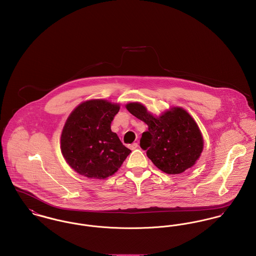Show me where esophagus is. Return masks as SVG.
Returning <instances> with one entry per match:
<instances>
[{"instance_id":"1","label":"esophagus","mask_w":256,"mask_h":256,"mask_svg":"<svg viewBox=\"0 0 256 256\" xmlns=\"http://www.w3.org/2000/svg\"><path fill=\"white\" fill-rule=\"evenodd\" d=\"M138 147V144L136 142H134V143H132V144L130 145V148L132 150H134V149H136Z\"/></svg>"}]
</instances>
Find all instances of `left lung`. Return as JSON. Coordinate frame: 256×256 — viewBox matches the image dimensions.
I'll return each instance as SVG.
<instances>
[{
	"instance_id": "8db88e82",
	"label": "left lung",
	"mask_w": 256,
	"mask_h": 256,
	"mask_svg": "<svg viewBox=\"0 0 256 256\" xmlns=\"http://www.w3.org/2000/svg\"><path fill=\"white\" fill-rule=\"evenodd\" d=\"M126 108L148 126L140 147L158 169L178 174L196 165L203 150V138L196 122L186 110L172 107L156 116L138 102L128 103Z\"/></svg>"
}]
</instances>
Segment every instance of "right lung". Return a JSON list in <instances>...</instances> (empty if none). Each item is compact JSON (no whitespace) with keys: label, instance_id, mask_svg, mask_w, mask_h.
<instances>
[{"label":"right lung","instance_id":"1","mask_svg":"<svg viewBox=\"0 0 256 256\" xmlns=\"http://www.w3.org/2000/svg\"><path fill=\"white\" fill-rule=\"evenodd\" d=\"M120 105L104 99L80 104L66 118L60 150L66 163L88 178L104 180L114 174L132 152L111 130Z\"/></svg>","mask_w":256,"mask_h":256}]
</instances>
